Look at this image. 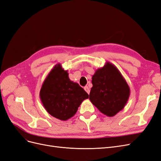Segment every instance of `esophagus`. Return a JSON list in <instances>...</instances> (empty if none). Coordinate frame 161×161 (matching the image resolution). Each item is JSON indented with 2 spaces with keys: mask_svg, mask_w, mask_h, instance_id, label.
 I'll list each match as a JSON object with an SVG mask.
<instances>
[{
  "mask_svg": "<svg viewBox=\"0 0 161 161\" xmlns=\"http://www.w3.org/2000/svg\"><path fill=\"white\" fill-rule=\"evenodd\" d=\"M84 89L85 90V91L87 92V93H88V94L90 93V89H89V88L88 87V86H85V87H84Z\"/></svg>",
  "mask_w": 161,
  "mask_h": 161,
  "instance_id": "1",
  "label": "esophagus"
}]
</instances>
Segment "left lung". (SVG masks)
Masks as SVG:
<instances>
[{
  "instance_id": "1",
  "label": "left lung",
  "mask_w": 161,
  "mask_h": 161,
  "mask_svg": "<svg viewBox=\"0 0 161 161\" xmlns=\"http://www.w3.org/2000/svg\"><path fill=\"white\" fill-rule=\"evenodd\" d=\"M91 103L104 115L113 117L122 110L130 95V87L115 65L108 62L92 76Z\"/></svg>"
}]
</instances>
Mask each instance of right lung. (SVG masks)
Segmentation results:
<instances>
[{"mask_svg": "<svg viewBox=\"0 0 161 161\" xmlns=\"http://www.w3.org/2000/svg\"><path fill=\"white\" fill-rule=\"evenodd\" d=\"M42 103L48 114L62 121L74 116L89 95L79 85L70 80L68 70L56 64L43 81L40 92Z\"/></svg>", "mask_w": 161, "mask_h": 161, "instance_id": "1", "label": "right lung"}]
</instances>
